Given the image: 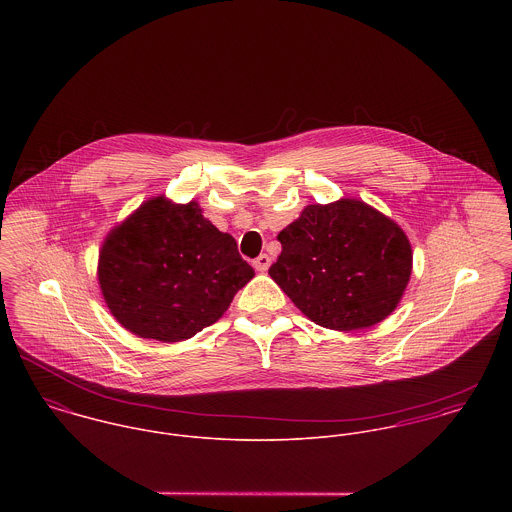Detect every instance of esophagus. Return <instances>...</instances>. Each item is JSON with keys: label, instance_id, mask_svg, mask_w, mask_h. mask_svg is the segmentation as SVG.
I'll return each mask as SVG.
<instances>
[{"label": "esophagus", "instance_id": "34e87169", "mask_svg": "<svg viewBox=\"0 0 512 512\" xmlns=\"http://www.w3.org/2000/svg\"><path fill=\"white\" fill-rule=\"evenodd\" d=\"M270 264H272V258H270L268 254H260V256L254 260V268H256L258 272H266V270L270 268Z\"/></svg>", "mask_w": 512, "mask_h": 512}]
</instances>
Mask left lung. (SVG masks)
Instances as JSON below:
<instances>
[{
  "instance_id": "1",
  "label": "left lung",
  "mask_w": 512,
  "mask_h": 512,
  "mask_svg": "<svg viewBox=\"0 0 512 512\" xmlns=\"http://www.w3.org/2000/svg\"><path fill=\"white\" fill-rule=\"evenodd\" d=\"M278 240L282 254L268 274L303 315L327 329L380 323L410 282L408 236L357 199L307 205Z\"/></svg>"
}]
</instances>
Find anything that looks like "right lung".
I'll return each mask as SVG.
<instances>
[{"mask_svg": "<svg viewBox=\"0 0 512 512\" xmlns=\"http://www.w3.org/2000/svg\"><path fill=\"white\" fill-rule=\"evenodd\" d=\"M254 278L236 240L199 203L153 197L106 236L98 282L108 309L138 337L191 339L213 325Z\"/></svg>", "mask_w": 512, "mask_h": 512, "instance_id": "obj_1", "label": "right lung"}]
</instances>
